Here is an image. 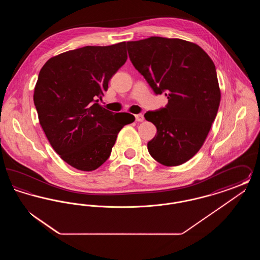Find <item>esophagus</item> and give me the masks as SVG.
Instances as JSON below:
<instances>
[{
	"label": "esophagus",
	"mask_w": 260,
	"mask_h": 260,
	"mask_svg": "<svg viewBox=\"0 0 260 260\" xmlns=\"http://www.w3.org/2000/svg\"><path fill=\"white\" fill-rule=\"evenodd\" d=\"M136 122H143L144 121V116L142 114H137L136 115Z\"/></svg>",
	"instance_id": "1"
}]
</instances>
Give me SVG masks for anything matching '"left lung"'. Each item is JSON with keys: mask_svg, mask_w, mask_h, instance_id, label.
I'll return each instance as SVG.
<instances>
[{"mask_svg": "<svg viewBox=\"0 0 260 260\" xmlns=\"http://www.w3.org/2000/svg\"><path fill=\"white\" fill-rule=\"evenodd\" d=\"M131 61L168 105L147 112L157 135L150 155L166 167L182 165L204 145L218 111L220 88L214 63L198 45L181 39L150 37L126 43Z\"/></svg>", "mask_w": 260, "mask_h": 260, "instance_id": "8db88e82", "label": "left lung"}]
</instances>
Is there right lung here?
<instances>
[{
  "instance_id": "add662e5",
  "label": "right lung",
  "mask_w": 260,
  "mask_h": 260,
  "mask_svg": "<svg viewBox=\"0 0 260 260\" xmlns=\"http://www.w3.org/2000/svg\"><path fill=\"white\" fill-rule=\"evenodd\" d=\"M127 59L125 42L87 46L52 56L34 88L40 124L53 150L75 169L92 172L104 164L120 131L135 121L102 108L98 99Z\"/></svg>"
}]
</instances>
